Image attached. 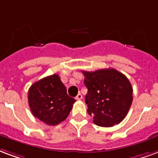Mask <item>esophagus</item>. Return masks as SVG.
I'll list each match as a JSON object with an SVG mask.
<instances>
[{
    "label": "esophagus",
    "instance_id": "34e87169",
    "mask_svg": "<svg viewBox=\"0 0 158 158\" xmlns=\"http://www.w3.org/2000/svg\"><path fill=\"white\" fill-rule=\"evenodd\" d=\"M75 99L77 100H80L81 99H82V94H77V96L75 97Z\"/></svg>",
    "mask_w": 158,
    "mask_h": 158
}]
</instances>
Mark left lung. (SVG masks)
<instances>
[{"label": "left lung", "instance_id": "obj_1", "mask_svg": "<svg viewBox=\"0 0 158 158\" xmlns=\"http://www.w3.org/2000/svg\"><path fill=\"white\" fill-rule=\"evenodd\" d=\"M88 93L85 103L94 123L113 127L123 121L132 103V87L123 73L115 69L82 71Z\"/></svg>", "mask_w": 158, "mask_h": 158}]
</instances>
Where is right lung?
<instances>
[{
	"label": "right lung",
	"mask_w": 158,
	"mask_h": 158,
	"mask_svg": "<svg viewBox=\"0 0 158 158\" xmlns=\"http://www.w3.org/2000/svg\"><path fill=\"white\" fill-rule=\"evenodd\" d=\"M27 98L32 115L48 126L64 121L75 102L69 96L66 87L56 73L31 85Z\"/></svg>",
	"instance_id": "add662e5"
}]
</instances>
